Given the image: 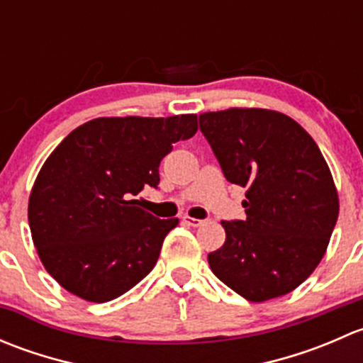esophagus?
Listing matches in <instances>:
<instances>
[{"label": "esophagus", "mask_w": 363, "mask_h": 363, "mask_svg": "<svg viewBox=\"0 0 363 363\" xmlns=\"http://www.w3.org/2000/svg\"><path fill=\"white\" fill-rule=\"evenodd\" d=\"M182 223H184V225H188V226H202L203 225V221L202 219H196V218H189V216H182Z\"/></svg>", "instance_id": "34e87169"}]
</instances>
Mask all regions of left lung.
<instances>
[{
    "instance_id": "obj_1",
    "label": "left lung",
    "mask_w": 363,
    "mask_h": 363,
    "mask_svg": "<svg viewBox=\"0 0 363 363\" xmlns=\"http://www.w3.org/2000/svg\"><path fill=\"white\" fill-rule=\"evenodd\" d=\"M226 181L246 188L247 218L221 221L226 240L207 259L219 281L251 302L303 283L327 251L339 196L320 147L296 121L267 108L200 116Z\"/></svg>"
}]
</instances>
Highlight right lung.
<instances>
[{"instance_id": "add662e5", "label": "right lung", "mask_w": 363, "mask_h": 363, "mask_svg": "<svg viewBox=\"0 0 363 363\" xmlns=\"http://www.w3.org/2000/svg\"><path fill=\"white\" fill-rule=\"evenodd\" d=\"M199 130L195 113L98 117L50 152L29 195L33 242L69 294L108 302L152 269L177 218L158 219L133 196L158 188L160 163Z\"/></svg>"}]
</instances>
